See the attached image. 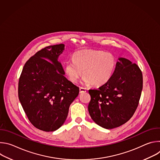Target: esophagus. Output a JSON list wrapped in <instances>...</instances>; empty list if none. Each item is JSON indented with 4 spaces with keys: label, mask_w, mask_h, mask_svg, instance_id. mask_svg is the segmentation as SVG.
Returning a JSON list of instances; mask_svg holds the SVG:
<instances>
[{
    "label": "esophagus",
    "mask_w": 160,
    "mask_h": 160,
    "mask_svg": "<svg viewBox=\"0 0 160 160\" xmlns=\"http://www.w3.org/2000/svg\"><path fill=\"white\" fill-rule=\"evenodd\" d=\"M86 88H83V87H80V93L82 94V93H83V92H86Z\"/></svg>",
    "instance_id": "obj_1"
}]
</instances>
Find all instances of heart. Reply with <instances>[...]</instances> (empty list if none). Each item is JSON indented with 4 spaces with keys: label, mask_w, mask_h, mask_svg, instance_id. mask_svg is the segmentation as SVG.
Returning a JSON list of instances; mask_svg holds the SVG:
<instances>
[{
    "label": "heart",
    "mask_w": 160,
    "mask_h": 160,
    "mask_svg": "<svg viewBox=\"0 0 160 160\" xmlns=\"http://www.w3.org/2000/svg\"><path fill=\"white\" fill-rule=\"evenodd\" d=\"M73 59L65 62V72L73 83H77L83 75V83L94 87L107 83L115 72L117 59L110 52L100 50L82 49L75 52Z\"/></svg>",
    "instance_id": "1"
}]
</instances>
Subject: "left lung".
<instances>
[{"label":"left lung","instance_id":"left-lung-1","mask_svg":"<svg viewBox=\"0 0 160 160\" xmlns=\"http://www.w3.org/2000/svg\"><path fill=\"white\" fill-rule=\"evenodd\" d=\"M110 80L98 89H90V117L98 125L111 129L128 122L138 106L143 86L139 66L120 58Z\"/></svg>","mask_w":160,"mask_h":160}]
</instances>
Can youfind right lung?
Masks as SVG:
<instances>
[{"mask_svg": "<svg viewBox=\"0 0 160 160\" xmlns=\"http://www.w3.org/2000/svg\"><path fill=\"white\" fill-rule=\"evenodd\" d=\"M64 49L61 43L38 51L27 61L19 79L21 104L31 123L45 132L55 131L62 125L79 93V88L64 77L58 60Z\"/></svg>", "mask_w": 160, "mask_h": 160, "instance_id": "add662e5", "label": "right lung"}]
</instances>
